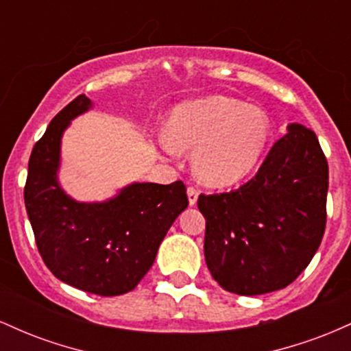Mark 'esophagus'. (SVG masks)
<instances>
[{
    "instance_id": "obj_1",
    "label": "esophagus",
    "mask_w": 351,
    "mask_h": 351,
    "mask_svg": "<svg viewBox=\"0 0 351 351\" xmlns=\"http://www.w3.org/2000/svg\"><path fill=\"white\" fill-rule=\"evenodd\" d=\"M188 193V201H189V206H195L196 201H198V189L195 186H188L186 189Z\"/></svg>"
}]
</instances>
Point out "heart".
I'll return each instance as SVG.
<instances>
[{"instance_id": "obj_1", "label": "heart", "mask_w": 351, "mask_h": 351, "mask_svg": "<svg viewBox=\"0 0 351 351\" xmlns=\"http://www.w3.org/2000/svg\"><path fill=\"white\" fill-rule=\"evenodd\" d=\"M272 135L271 117L256 106L209 95L171 110L160 145L168 155L193 152V171L208 186H231L254 170Z\"/></svg>"}]
</instances>
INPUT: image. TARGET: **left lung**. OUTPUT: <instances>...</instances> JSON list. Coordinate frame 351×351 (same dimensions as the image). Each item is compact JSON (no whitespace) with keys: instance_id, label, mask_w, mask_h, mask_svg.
Returning a JSON list of instances; mask_svg holds the SVG:
<instances>
[{"instance_id":"1","label":"left lung","mask_w":351,"mask_h":351,"mask_svg":"<svg viewBox=\"0 0 351 351\" xmlns=\"http://www.w3.org/2000/svg\"><path fill=\"white\" fill-rule=\"evenodd\" d=\"M239 189L201 195L204 259L224 291L263 295L287 287L315 256L327 223L328 165L317 135L289 123Z\"/></svg>"}]
</instances>
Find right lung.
<instances>
[{"mask_svg":"<svg viewBox=\"0 0 351 351\" xmlns=\"http://www.w3.org/2000/svg\"><path fill=\"white\" fill-rule=\"evenodd\" d=\"M94 107L79 95L51 120L27 165L24 203L44 264L59 280L104 297L134 291L188 206L186 188L135 183L106 201H77L59 183L60 143L75 117Z\"/></svg>","mask_w":351,"mask_h":351,"instance_id":"1","label":"right lung"}]
</instances>
